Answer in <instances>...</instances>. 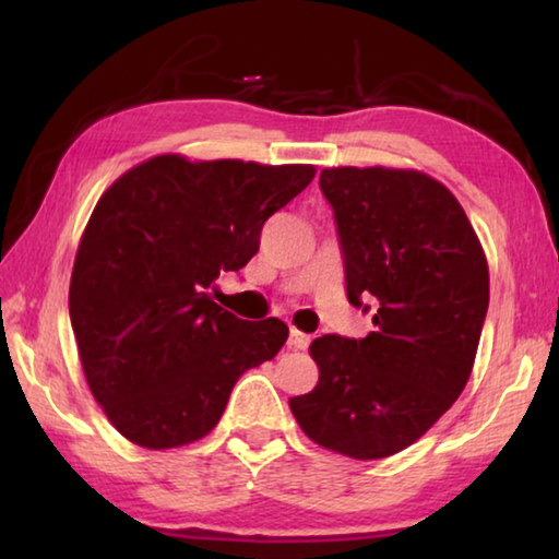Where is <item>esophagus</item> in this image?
Segmentation results:
<instances>
[{
	"mask_svg": "<svg viewBox=\"0 0 559 559\" xmlns=\"http://www.w3.org/2000/svg\"><path fill=\"white\" fill-rule=\"evenodd\" d=\"M288 345L293 347V349H306L308 345H310V335H306V333H300L298 328H290V335H288Z\"/></svg>",
	"mask_w": 559,
	"mask_h": 559,
	"instance_id": "34e87169",
	"label": "esophagus"
}]
</instances>
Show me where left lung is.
Segmentation results:
<instances>
[{
  "mask_svg": "<svg viewBox=\"0 0 559 559\" xmlns=\"http://www.w3.org/2000/svg\"><path fill=\"white\" fill-rule=\"evenodd\" d=\"M320 189L335 210L347 300L374 298V330L313 340L318 384L288 404L318 447L386 459L421 439L466 386L488 261L456 197L419 169L325 167Z\"/></svg>",
  "mask_w": 559,
  "mask_h": 559,
  "instance_id": "8db88e82",
  "label": "left lung"
}]
</instances>
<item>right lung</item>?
I'll return each instance as SVG.
<instances>
[{
  "label": "right lung",
  "mask_w": 559,
  "mask_h": 559,
  "mask_svg": "<svg viewBox=\"0 0 559 559\" xmlns=\"http://www.w3.org/2000/svg\"><path fill=\"white\" fill-rule=\"evenodd\" d=\"M313 165L155 155L112 182L75 251L69 310L83 374L128 441L165 451L204 439L239 377L278 355L288 325L249 323L210 296L243 269L261 226Z\"/></svg>",
  "instance_id": "obj_1"
}]
</instances>
